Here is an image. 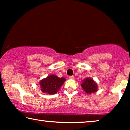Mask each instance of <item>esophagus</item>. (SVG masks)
I'll list each match as a JSON object with an SVG mask.
<instances>
[{
	"label": "esophagus",
	"mask_w": 130,
	"mask_h": 130,
	"mask_svg": "<svg viewBox=\"0 0 130 130\" xmlns=\"http://www.w3.org/2000/svg\"><path fill=\"white\" fill-rule=\"evenodd\" d=\"M69 79H74V76H69Z\"/></svg>",
	"instance_id": "esophagus-1"
}]
</instances>
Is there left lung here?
<instances>
[{"mask_svg":"<svg viewBox=\"0 0 130 130\" xmlns=\"http://www.w3.org/2000/svg\"><path fill=\"white\" fill-rule=\"evenodd\" d=\"M81 86L83 90L88 94L95 93L98 90L97 83L90 77H87L82 80Z\"/></svg>","mask_w":130,"mask_h":130,"instance_id":"left-lung-1","label":"left lung"}]
</instances>
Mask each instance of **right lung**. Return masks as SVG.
Returning <instances> with one entry per match:
<instances>
[{"label":"right lung","instance_id":"obj_1","mask_svg":"<svg viewBox=\"0 0 130 130\" xmlns=\"http://www.w3.org/2000/svg\"><path fill=\"white\" fill-rule=\"evenodd\" d=\"M66 80L64 77H58L54 74L48 75L40 82L41 91L49 95L56 94Z\"/></svg>","mask_w":130,"mask_h":130}]
</instances>
